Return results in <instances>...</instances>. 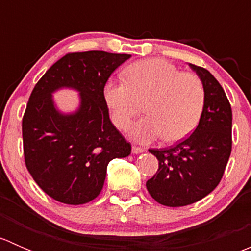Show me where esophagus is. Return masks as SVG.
Wrapping results in <instances>:
<instances>
[{
	"instance_id": "esophagus-1",
	"label": "esophagus",
	"mask_w": 251,
	"mask_h": 251,
	"mask_svg": "<svg viewBox=\"0 0 251 251\" xmlns=\"http://www.w3.org/2000/svg\"><path fill=\"white\" fill-rule=\"evenodd\" d=\"M144 151H146V149H144V148H142V147L132 146V153H135V154H138V153H143Z\"/></svg>"
}]
</instances>
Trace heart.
Instances as JSON below:
<instances>
[{"label":"heart","instance_id":"b5f03b06","mask_svg":"<svg viewBox=\"0 0 251 251\" xmlns=\"http://www.w3.org/2000/svg\"><path fill=\"white\" fill-rule=\"evenodd\" d=\"M104 100L111 120L120 130H127L142 110L147 116L131 128L138 142L163 137L165 142L183 140L198 125L205 105L201 80L191 73H181L164 59L151 58L127 67L125 81H109L104 86Z\"/></svg>","mask_w":251,"mask_h":251}]
</instances>
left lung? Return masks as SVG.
<instances>
[{
	"label": "left lung",
	"instance_id": "1",
	"mask_svg": "<svg viewBox=\"0 0 251 251\" xmlns=\"http://www.w3.org/2000/svg\"><path fill=\"white\" fill-rule=\"evenodd\" d=\"M205 90V105L194 132L175 146L149 149L159 169L146 186L165 206H184L211 193L221 181L232 151V108L224 88L205 68L189 64Z\"/></svg>",
	"mask_w": 251,
	"mask_h": 251
}]
</instances>
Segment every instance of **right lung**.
<instances>
[{
	"mask_svg": "<svg viewBox=\"0 0 251 251\" xmlns=\"http://www.w3.org/2000/svg\"><path fill=\"white\" fill-rule=\"evenodd\" d=\"M130 57L104 50L68 53L35 85L22 121L24 160L34 181L54 201H93L109 161L130 155L131 144L111 124L104 100L108 78ZM63 85L81 93V107L73 116L58 113L50 98Z\"/></svg>",
	"mask_w": 251,
	"mask_h": 251,
	"instance_id": "obj_1",
	"label": "right lung"
}]
</instances>
